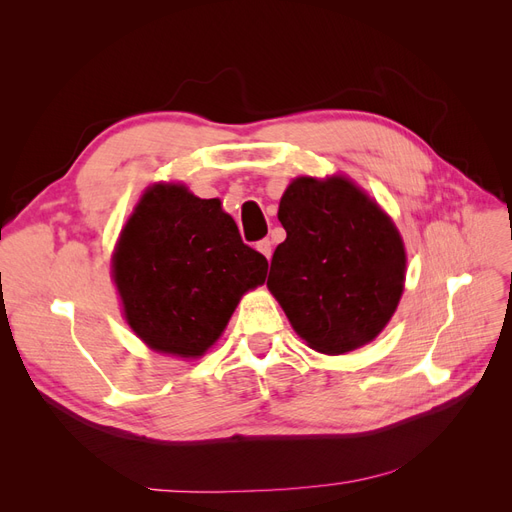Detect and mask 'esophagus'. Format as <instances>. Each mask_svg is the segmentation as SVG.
Wrapping results in <instances>:
<instances>
[{
  "label": "esophagus",
  "instance_id": "obj_1",
  "mask_svg": "<svg viewBox=\"0 0 512 512\" xmlns=\"http://www.w3.org/2000/svg\"><path fill=\"white\" fill-rule=\"evenodd\" d=\"M256 250L265 256V258H271V241L269 239H260L258 243H256Z\"/></svg>",
  "mask_w": 512,
  "mask_h": 512
}]
</instances>
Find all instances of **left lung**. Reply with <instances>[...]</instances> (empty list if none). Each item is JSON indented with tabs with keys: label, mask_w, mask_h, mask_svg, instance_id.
I'll list each match as a JSON object with an SVG mask.
<instances>
[{
	"label": "left lung",
	"mask_w": 512,
	"mask_h": 512,
	"mask_svg": "<svg viewBox=\"0 0 512 512\" xmlns=\"http://www.w3.org/2000/svg\"><path fill=\"white\" fill-rule=\"evenodd\" d=\"M277 218L286 241L267 286L292 329L322 354L371 342L404 292L406 252L389 215L346 177H299Z\"/></svg>",
	"instance_id": "left-lung-1"
}]
</instances>
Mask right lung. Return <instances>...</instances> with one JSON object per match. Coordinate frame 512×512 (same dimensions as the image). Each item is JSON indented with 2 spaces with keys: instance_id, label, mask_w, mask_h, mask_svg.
<instances>
[{
  "instance_id": "obj_1",
  "label": "right lung",
  "mask_w": 512,
  "mask_h": 512,
  "mask_svg": "<svg viewBox=\"0 0 512 512\" xmlns=\"http://www.w3.org/2000/svg\"><path fill=\"white\" fill-rule=\"evenodd\" d=\"M267 269V258L243 243L218 198L160 183L136 205L113 258L134 333L149 348L183 359L213 346L241 294L265 282Z\"/></svg>"
}]
</instances>
